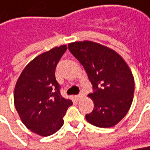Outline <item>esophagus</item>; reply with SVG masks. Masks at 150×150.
<instances>
[{
  "label": "esophagus",
  "mask_w": 150,
  "mask_h": 150,
  "mask_svg": "<svg viewBox=\"0 0 150 150\" xmlns=\"http://www.w3.org/2000/svg\"><path fill=\"white\" fill-rule=\"evenodd\" d=\"M83 97H84L83 93H80V94L76 95L75 98V99H76V100H78V101H79V100H81V98H82Z\"/></svg>",
  "instance_id": "esophagus-1"
}]
</instances>
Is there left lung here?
<instances>
[{
	"label": "left lung",
	"mask_w": 150,
	"mask_h": 150,
	"mask_svg": "<svg viewBox=\"0 0 150 150\" xmlns=\"http://www.w3.org/2000/svg\"><path fill=\"white\" fill-rule=\"evenodd\" d=\"M70 52L83 65L93 84L88 94L94 109L86 120L98 127L115 126L127 114L134 94L132 73L119 54L105 46L90 40L69 44Z\"/></svg>",
	"instance_id": "8db88e82"
}]
</instances>
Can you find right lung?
I'll return each instance as SVG.
<instances>
[{"label": "right lung", "mask_w": 150, "mask_h": 150, "mask_svg": "<svg viewBox=\"0 0 150 150\" xmlns=\"http://www.w3.org/2000/svg\"><path fill=\"white\" fill-rule=\"evenodd\" d=\"M66 50V45H63L35 57L15 86L16 110L24 126L40 136H50L62 127L63 118L73 104L61 96L55 78L56 66Z\"/></svg>", "instance_id": "obj_1"}]
</instances>
